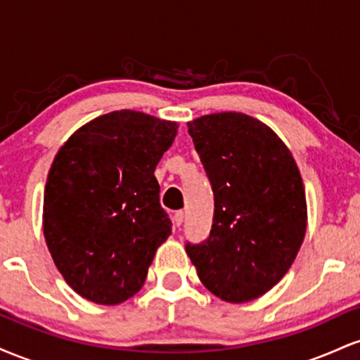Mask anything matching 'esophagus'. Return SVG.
<instances>
[{
    "label": "esophagus",
    "instance_id": "1",
    "mask_svg": "<svg viewBox=\"0 0 360 360\" xmlns=\"http://www.w3.org/2000/svg\"><path fill=\"white\" fill-rule=\"evenodd\" d=\"M183 220H184V212L183 210H179V212L174 213V225L181 226L183 225Z\"/></svg>",
    "mask_w": 360,
    "mask_h": 360
}]
</instances>
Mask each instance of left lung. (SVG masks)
<instances>
[{
  "mask_svg": "<svg viewBox=\"0 0 360 360\" xmlns=\"http://www.w3.org/2000/svg\"><path fill=\"white\" fill-rule=\"evenodd\" d=\"M214 194L208 238L186 242L198 278L229 303L252 301L283 279L307 232V198L291 152L243 113L188 123Z\"/></svg>",
  "mask_w": 360,
  "mask_h": 360,
  "instance_id": "8db88e82",
  "label": "left lung"
}]
</instances>
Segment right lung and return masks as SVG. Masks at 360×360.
I'll use <instances>...</instances> for the list:
<instances>
[{
	"label": "right lung",
	"instance_id": "right-lung-1",
	"mask_svg": "<svg viewBox=\"0 0 360 360\" xmlns=\"http://www.w3.org/2000/svg\"><path fill=\"white\" fill-rule=\"evenodd\" d=\"M177 123L113 111L72 135L44 193V235L57 269L82 298L118 304L143 286L172 232L154 171Z\"/></svg>",
	"mask_w": 360,
	"mask_h": 360
}]
</instances>
